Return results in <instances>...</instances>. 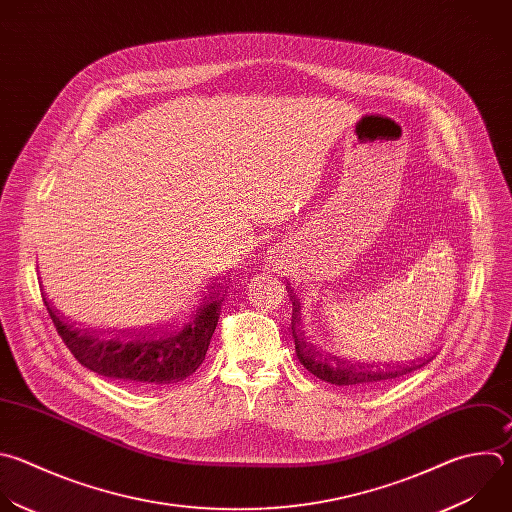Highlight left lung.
I'll return each mask as SVG.
<instances>
[{
  "mask_svg": "<svg viewBox=\"0 0 512 512\" xmlns=\"http://www.w3.org/2000/svg\"><path fill=\"white\" fill-rule=\"evenodd\" d=\"M287 293L291 295L293 289L287 287ZM293 301V315H291V333L295 339V354L301 366L313 374L315 378L344 388H358L368 384H380L386 380H396L400 376L410 374L412 370H418L422 364H412L406 368H378V366H364V364H352L339 356H331L329 352L315 350L313 344L305 342V331L301 329V305L295 301V295H291Z\"/></svg>",
  "mask_w": 512,
  "mask_h": 512,
  "instance_id": "left-lung-1",
  "label": "left lung"
}]
</instances>
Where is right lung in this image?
Wrapping results in <instances>:
<instances>
[{
	"label": "right lung",
	"mask_w": 512,
	"mask_h": 512,
	"mask_svg": "<svg viewBox=\"0 0 512 512\" xmlns=\"http://www.w3.org/2000/svg\"><path fill=\"white\" fill-rule=\"evenodd\" d=\"M42 297L64 344L84 368L134 388L168 386L193 376L207 356L223 301L207 291L173 329L100 335L66 323L46 293Z\"/></svg>",
	"instance_id": "add662e5"
}]
</instances>
